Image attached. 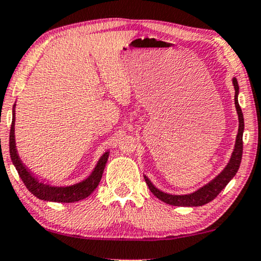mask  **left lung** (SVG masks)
<instances>
[{"label": "left lung", "mask_w": 261, "mask_h": 261, "mask_svg": "<svg viewBox=\"0 0 261 261\" xmlns=\"http://www.w3.org/2000/svg\"><path fill=\"white\" fill-rule=\"evenodd\" d=\"M234 90H236V95H234V102H236V109L239 118V129H238V135L236 139V145H234L232 156H230L229 162L223 168V170L220 174L209 181L207 185L201 187L200 189L190 194H185V195H175V194L164 193L159 188H156L152 185V182L144 175V179L148 185L150 192L155 195L157 199H160L163 202L171 205H178V207H199L205 203L211 202L219 195L220 192L228 185V182L232 179L239 170L241 157H242V135H244L245 123H244V115H242L241 108L238 101V95H239V85L236 78L232 79Z\"/></svg>", "instance_id": "left-lung-1"}]
</instances>
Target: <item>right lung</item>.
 Returning <instances> with one entry per match:
<instances>
[{"label":"right lung","instance_id":"right-lung-1","mask_svg":"<svg viewBox=\"0 0 261 261\" xmlns=\"http://www.w3.org/2000/svg\"><path fill=\"white\" fill-rule=\"evenodd\" d=\"M15 106L16 104H14L12 127H10L9 135L10 159H12L14 167L16 168L17 172H19L22 182L24 183V186L27 187L29 192H31L34 196L38 197V199L43 201H49V202L71 203L78 202L80 200L89 197L91 194L94 192V189L97 188L99 182H100L110 152L106 151L104 155L99 159L93 169V171L91 172V175L87 178L83 179L82 182L65 187L52 186L48 185V183L41 182L27 167H25V164L22 162L19 153H17L15 143Z\"/></svg>","mask_w":261,"mask_h":261}]
</instances>
